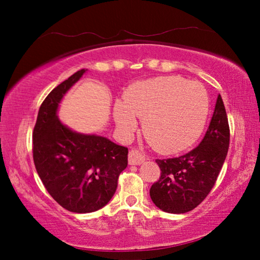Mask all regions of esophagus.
Returning a JSON list of instances; mask_svg holds the SVG:
<instances>
[{"instance_id":"obj_1","label":"esophagus","mask_w":260,"mask_h":260,"mask_svg":"<svg viewBox=\"0 0 260 260\" xmlns=\"http://www.w3.org/2000/svg\"><path fill=\"white\" fill-rule=\"evenodd\" d=\"M129 165L131 166H140L145 161V157L141 155L137 150H130L129 152Z\"/></svg>"}]
</instances>
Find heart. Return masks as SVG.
Here are the masks:
<instances>
[{
    "label": "heart",
    "instance_id": "1",
    "mask_svg": "<svg viewBox=\"0 0 260 260\" xmlns=\"http://www.w3.org/2000/svg\"><path fill=\"white\" fill-rule=\"evenodd\" d=\"M209 108L204 85L166 76L131 84L124 102L113 105V118L125 135L136 129V117L143 119V134L151 147L161 154H175L201 137Z\"/></svg>",
    "mask_w": 260,
    "mask_h": 260
}]
</instances>
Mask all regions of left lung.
I'll return each instance as SVG.
<instances>
[{"mask_svg": "<svg viewBox=\"0 0 260 260\" xmlns=\"http://www.w3.org/2000/svg\"><path fill=\"white\" fill-rule=\"evenodd\" d=\"M230 126L221 95L204 140L180 157L156 159L161 176L150 188V198L159 209L182 214L198 207L212 190L227 156Z\"/></svg>", "mask_w": 260, "mask_h": 260, "instance_id": "8db88e82", "label": "left lung"}]
</instances>
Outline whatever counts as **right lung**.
Masks as SVG:
<instances>
[{
	"label": "right lung",
	"mask_w": 260,
	"mask_h": 260,
	"mask_svg": "<svg viewBox=\"0 0 260 260\" xmlns=\"http://www.w3.org/2000/svg\"><path fill=\"white\" fill-rule=\"evenodd\" d=\"M87 70H80L51 91L39 110L33 131V158L49 195L67 211L91 213L111 200L127 148L98 135L71 130L58 118L66 92Z\"/></svg>",
	"instance_id": "1"
}]
</instances>
